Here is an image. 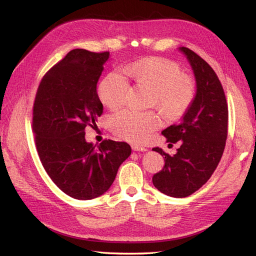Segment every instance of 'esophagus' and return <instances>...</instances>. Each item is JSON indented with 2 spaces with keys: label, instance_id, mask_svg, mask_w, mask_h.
Instances as JSON below:
<instances>
[{
  "label": "esophagus",
  "instance_id": "1",
  "mask_svg": "<svg viewBox=\"0 0 256 256\" xmlns=\"http://www.w3.org/2000/svg\"><path fill=\"white\" fill-rule=\"evenodd\" d=\"M132 147V150H134V152H146L147 150L145 148V147H142V146H138V145H132L131 146Z\"/></svg>",
  "mask_w": 256,
  "mask_h": 256
}]
</instances>
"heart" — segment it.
Returning <instances> with one entry per match:
<instances>
[{
  "instance_id": "heart-1",
  "label": "heart",
  "mask_w": 256,
  "mask_h": 256,
  "mask_svg": "<svg viewBox=\"0 0 256 256\" xmlns=\"http://www.w3.org/2000/svg\"><path fill=\"white\" fill-rule=\"evenodd\" d=\"M128 79L138 88L150 92L148 106H154L166 120H176L186 113L196 97V82L182 74L176 62L164 58H143L124 68ZM129 92V85L116 72L106 74L98 85V97L109 109H118ZM160 120L152 112L138 113L124 110L110 118L112 132L131 143L144 142Z\"/></svg>"
}]
</instances>
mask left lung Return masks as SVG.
Returning a JSON list of instances; mask_svg holds the SVG:
<instances>
[{"instance_id": "1", "label": "left lung", "mask_w": 256, "mask_h": 256, "mask_svg": "<svg viewBox=\"0 0 256 256\" xmlns=\"http://www.w3.org/2000/svg\"><path fill=\"white\" fill-rule=\"evenodd\" d=\"M196 76V94L180 122L162 131L166 142L180 141L173 156L159 147L152 150L164 156V166L152 176L160 192L186 198L198 190L218 166L228 138V110L221 82L214 69L192 50L180 47Z\"/></svg>"}]
</instances>
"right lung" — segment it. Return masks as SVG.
Listing matches in <instances>:
<instances>
[{
    "label": "right lung",
    "instance_id": "add662e5",
    "mask_svg": "<svg viewBox=\"0 0 256 256\" xmlns=\"http://www.w3.org/2000/svg\"><path fill=\"white\" fill-rule=\"evenodd\" d=\"M110 52L74 49L44 76L38 86L32 128L38 156L52 182L76 200L102 196L131 154L125 142L85 140L104 106L97 82Z\"/></svg>",
    "mask_w": 256,
    "mask_h": 256
}]
</instances>
